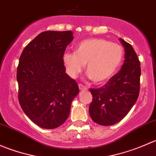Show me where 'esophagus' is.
I'll list each match as a JSON object with an SVG mask.
<instances>
[{
	"label": "esophagus",
	"mask_w": 156,
	"mask_h": 156,
	"mask_svg": "<svg viewBox=\"0 0 156 156\" xmlns=\"http://www.w3.org/2000/svg\"><path fill=\"white\" fill-rule=\"evenodd\" d=\"M78 87H79V89L81 90H87V87H85V86L83 85V84H78Z\"/></svg>",
	"instance_id": "1"
}]
</instances>
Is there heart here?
<instances>
[{
    "label": "heart",
    "instance_id": "heart-1",
    "mask_svg": "<svg viewBox=\"0 0 156 156\" xmlns=\"http://www.w3.org/2000/svg\"><path fill=\"white\" fill-rule=\"evenodd\" d=\"M123 54V48L118 44L102 38H90L80 42L75 52H66L62 61L72 78H75L86 65L90 78L96 84H101L117 70Z\"/></svg>",
    "mask_w": 156,
    "mask_h": 156
}]
</instances>
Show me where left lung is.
Listing matches in <instances>:
<instances>
[{
	"label": "left lung",
	"mask_w": 156,
	"mask_h": 156,
	"mask_svg": "<svg viewBox=\"0 0 156 156\" xmlns=\"http://www.w3.org/2000/svg\"><path fill=\"white\" fill-rule=\"evenodd\" d=\"M120 41L125 52L122 69L103 87L90 89L93 96L90 115L94 122L103 126L122 120L139 97L140 62L131 45L122 38Z\"/></svg>",
	"instance_id": "1"
}]
</instances>
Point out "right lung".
I'll return each mask as SVG.
<instances>
[{"label":"right lung","mask_w":156,"mask_h":156,"mask_svg":"<svg viewBox=\"0 0 156 156\" xmlns=\"http://www.w3.org/2000/svg\"><path fill=\"white\" fill-rule=\"evenodd\" d=\"M72 31H47L24 48L17 67L19 102L26 115L39 127L53 129L68 119L76 81L66 73L62 61Z\"/></svg>","instance_id":"obj_1"}]
</instances>
